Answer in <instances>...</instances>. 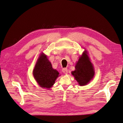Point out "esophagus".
<instances>
[{"label": "esophagus", "instance_id": "1", "mask_svg": "<svg viewBox=\"0 0 123 123\" xmlns=\"http://www.w3.org/2000/svg\"><path fill=\"white\" fill-rule=\"evenodd\" d=\"M62 72L64 73V74H67L68 73V69H67V68H63L62 69Z\"/></svg>", "mask_w": 123, "mask_h": 123}]
</instances>
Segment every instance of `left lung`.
<instances>
[{
	"mask_svg": "<svg viewBox=\"0 0 123 123\" xmlns=\"http://www.w3.org/2000/svg\"><path fill=\"white\" fill-rule=\"evenodd\" d=\"M72 74L79 84L82 86L87 85L94 75L93 66L90 61L87 51H84L75 66Z\"/></svg>",
	"mask_w": 123,
	"mask_h": 123,
	"instance_id": "left-lung-1",
	"label": "left lung"
}]
</instances>
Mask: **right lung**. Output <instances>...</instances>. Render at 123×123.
Masks as SVG:
<instances>
[{"label": "right lung", "mask_w": 123, "mask_h": 123, "mask_svg": "<svg viewBox=\"0 0 123 123\" xmlns=\"http://www.w3.org/2000/svg\"><path fill=\"white\" fill-rule=\"evenodd\" d=\"M33 75L40 87L49 89L59 76V72L53 69L47 55L42 53L36 63Z\"/></svg>", "instance_id": "add662e5"}]
</instances>
